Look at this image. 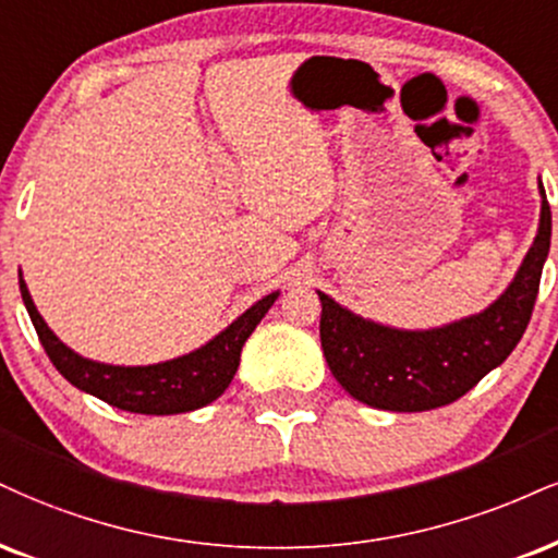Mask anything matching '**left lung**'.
I'll use <instances>...</instances> for the list:
<instances>
[{
    "label": "left lung",
    "mask_w": 558,
    "mask_h": 558,
    "mask_svg": "<svg viewBox=\"0 0 558 558\" xmlns=\"http://www.w3.org/2000/svg\"><path fill=\"white\" fill-rule=\"evenodd\" d=\"M538 192V233L512 283L478 314L428 330H398L364 319L317 291L322 351L332 377L351 398L379 411H434L462 398L492 368L505 364L533 314L543 262L551 250V207L541 181Z\"/></svg>",
    "instance_id": "8db88e82"
}]
</instances>
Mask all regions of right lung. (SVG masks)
Returning a JSON list of instances; mask_svg holds the SVG:
<instances>
[{
  "instance_id": "obj_1",
  "label": "right lung",
  "mask_w": 558,
  "mask_h": 558,
  "mask_svg": "<svg viewBox=\"0 0 558 558\" xmlns=\"http://www.w3.org/2000/svg\"><path fill=\"white\" fill-rule=\"evenodd\" d=\"M20 293H23V304L28 308L46 355L70 385L109 402L119 411L143 415L190 413L218 400L236 374L246 338L254 332L262 317L270 312L275 299L280 296L278 291L267 293L265 299L252 304L241 317L233 319L226 330H220L205 345H199L197 351L171 361H160V364L113 366L85 359L53 335L33 304L23 272H20Z\"/></svg>"
}]
</instances>
